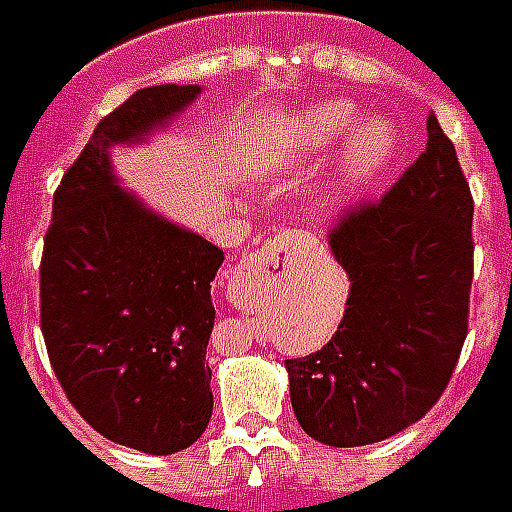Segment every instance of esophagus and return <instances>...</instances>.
Masks as SVG:
<instances>
[{
  "label": "esophagus",
  "instance_id": "esophagus-1",
  "mask_svg": "<svg viewBox=\"0 0 512 512\" xmlns=\"http://www.w3.org/2000/svg\"><path fill=\"white\" fill-rule=\"evenodd\" d=\"M303 242H306V237L297 234V231H278L275 237H270L264 242V248L259 250L248 264H242L239 270H234V275H237V278H253V275L275 273L278 267H284L286 259L292 256V250L300 248Z\"/></svg>",
  "mask_w": 512,
  "mask_h": 512
}]
</instances>
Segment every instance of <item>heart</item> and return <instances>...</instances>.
<instances>
[{"instance_id":"heart-1","label":"heart","mask_w":512,"mask_h":512,"mask_svg":"<svg viewBox=\"0 0 512 512\" xmlns=\"http://www.w3.org/2000/svg\"><path fill=\"white\" fill-rule=\"evenodd\" d=\"M344 133L348 137L339 148L328 195L333 201H347L378 179L400 151L397 126L383 115L358 121L353 101H320L284 118L264 143L259 165L270 170L286 157H317L322 151H331Z\"/></svg>"}]
</instances>
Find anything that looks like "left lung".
<instances>
[{
  "label": "left lung",
  "instance_id": "8db88e82",
  "mask_svg": "<svg viewBox=\"0 0 512 512\" xmlns=\"http://www.w3.org/2000/svg\"><path fill=\"white\" fill-rule=\"evenodd\" d=\"M471 217L469 181L430 112L422 157L331 231L350 278L344 317L322 350L286 361L292 408L314 441L375 444L444 394L469 333Z\"/></svg>",
  "mask_w": 512,
  "mask_h": 512
}]
</instances>
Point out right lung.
Masks as SVG:
<instances>
[{"label":"right lung","mask_w":512,"mask_h":512,"mask_svg":"<svg viewBox=\"0 0 512 512\" xmlns=\"http://www.w3.org/2000/svg\"><path fill=\"white\" fill-rule=\"evenodd\" d=\"M201 85L137 90L96 126L54 192L43 239L41 331L79 416L115 444L173 455L212 419V281L223 250L148 209L110 148L143 143Z\"/></svg>","instance_id":"add662e5"}]
</instances>
